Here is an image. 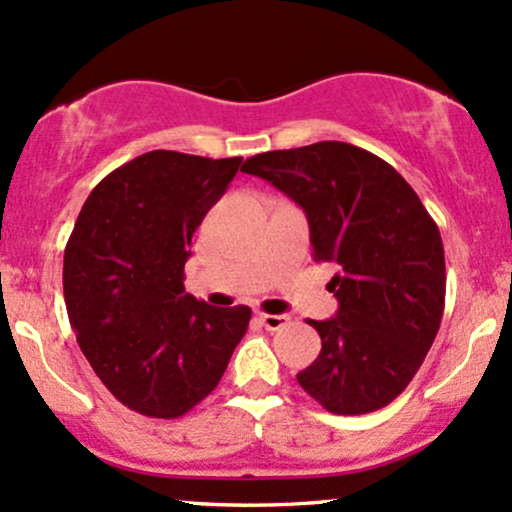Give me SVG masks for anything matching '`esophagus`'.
<instances>
[{
	"mask_svg": "<svg viewBox=\"0 0 512 512\" xmlns=\"http://www.w3.org/2000/svg\"><path fill=\"white\" fill-rule=\"evenodd\" d=\"M257 318H260V323L265 325L267 330H279L289 323V318L286 316H272V313H257Z\"/></svg>",
	"mask_w": 512,
	"mask_h": 512,
	"instance_id": "obj_1",
	"label": "esophagus"
}]
</instances>
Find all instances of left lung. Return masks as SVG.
Returning <instances> with one entry per match:
<instances>
[{
	"label": "left lung",
	"mask_w": 512,
	"mask_h": 512,
	"mask_svg": "<svg viewBox=\"0 0 512 512\" xmlns=\"http://www.w3.org/2000/svg\"><path fill=\"white\" fill-rule=\"evenodd\" d=\"M301 206L313 260L333 262L340 308L311 320L320 355L296 374L325 411L362 415L389 406L415 376L445 311V247L411 184L389 162L340 140L250 157Z\"/></svg>",
	"instance_id": "left-lung-1"
}]
</instances>
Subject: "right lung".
I'll return each instance as SVG.
<instances>
[{"label":"right lung","mask_w":512,"mask_h":512,"mask_svg":"<svg viewBox=\"0 0 512 512\" xmlns=\"http://www.w3.org/2000/svg\"><path fill=\"white\" fill-rule=\"evenodd\" d=\"M243 157L153 150L106 174L65 247L70 323L94 374L148 418H179L216 389L252 311L184 291L194 230Z\"/></svg>","instance_id":"add662e5"}]
</instances>
